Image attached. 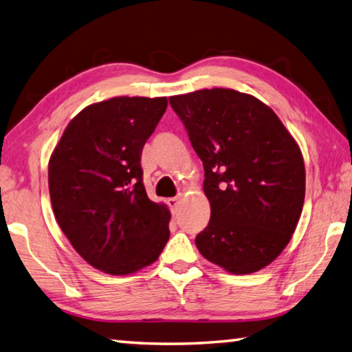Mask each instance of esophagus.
<instances>
[{"instance_id":"1","label":"esophagus","mask_w":352,"mask_h":352,"mask_svg":"<svg viewBox=\"0 0 352 352\" xmlns=\"http://www.w3.org/2000/svg\"><path fill=\"white\" fill-rule=\"evenodd\" d=\"M179 202H181V199H179V197H170L168 201H167L168 207H170V210H171V211H173V213H176V211H177Z\"/></svg>"}]
</instances>
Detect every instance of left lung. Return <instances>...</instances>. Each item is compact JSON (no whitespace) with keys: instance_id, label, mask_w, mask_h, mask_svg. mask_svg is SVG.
I'll list each match as a JSON object with an SVG mask.
<instances>
[{"instance_id":"8db88e82","label":"left lung","mask_w":352,"mask_h":352,"mask_svg":"<svg viewBox=\"0 0 352 352\" xmlns=\"http://www.w3.org/2000/svg\"><path fill=\"white\" fill-rule=\"evenodd\" d=\"M205 170L208 227L196 237L207 261L231 274L270 265L291 241L305 201L296 139L257 98L233 89L170 96Z\"/></svg>"}]
</instances>
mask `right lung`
Listing matches in <instances>:
<instances>
[{"label":"right lung","instance_id":"right-lung-1","mask_svg":"<svg viewBox=\"0 0 352 352\" xmlns=\"http://www.w3.org/2000/svg\"><path fill=\"white\" fill-rule=\"evenodd\" d=\"M167 98L116 96L72 119L49 161L56 222L85 262L127 276L157 261L170 237V210L150 201L141 153Z\"/></svg>","mask_w":352,"mask_h":352}]
</instances>
